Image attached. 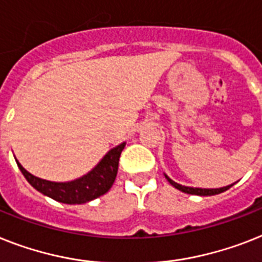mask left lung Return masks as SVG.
Here are the masks:
<instances>
[{"label":"left lung","instance_id":"obj_1","mask_svg":"<svg viewBox=\"0 0 262 262\" xmlns=\"http://www.w3.org/2000/svg\"><path fill=\"white\" fill-rule=\"evenodd\" d=\"M165 179L169 182V184L171 186H173L175 188H178L179 191H182V192L184 193H190V195H199V196H211V195H218V193L223 192V191L229 190L233 184H230V186H226V187H221V188H196V187H187V186H182V184H179V183L173 182V180L171 179V178H168L167 175L164 173Z\"/></svg>","mask_w":262,"mask_h":262}]
</instances>
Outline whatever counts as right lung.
I'll use <instances>...</instances> for the list:
<instances>
[{"mask_svg":"<svg viewBox=\"0 0 262 262\" xmlns=\"http://www.w3.org/2000/svg\"><path fill=\"white\" fill-rule=\"evenodd\" d=\"M125 144L126 142H122L110 149L89 173L71 182L57 183L40 179L29 173L17 160L16 163L28 183L42 195L66 205H83L102 196L112 188L118 172V161Z\"/></svg>","mask_w":262,"mask_h":262,"instance_id":"obj_1","label":"right lung"}]
</instances>
